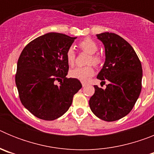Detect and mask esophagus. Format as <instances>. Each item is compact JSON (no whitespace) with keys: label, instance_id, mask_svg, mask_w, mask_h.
<instances>
[{"label":"esophagus","instance_id":"1","mask_svg":"<svg viewBox=\"0 0 154 154\" xmlns=\"http://www.w3.org/2000/svg\"><path fill=\"white\" fill-rule=\"evenodd\" d=\"M82 86H83V87H85V85H87V84L85 83V82H82Z\"/></svg>","mask_w":154,"mask_h":154}]
</instances>
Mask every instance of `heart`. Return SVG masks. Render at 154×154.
<instances>
[{
    "label": "heart",
    "mask_w": 154,
    "mask_h": 154,
    "mask_svg": "<svg viewBox=\"0 0 154 154\" xmlns=\"http://www.w3.org/2000/svg\"><path fill=\"white\" fill-rule=\"evenodd\" d=\"M79 46L82 51L90 54V58L89 59V64L94 65H99L102 62V58L99 55L96 54L99 50L97 44L93 40L90 38H85L79 42ZM66 59L69 65H73L75 60V53L72 48H69L66 52ZM71 77L85 82L94 75V69L92 66L85 67H77L72 69L69 72Z\"/></svg>",
    "instance_id": "obj_1"
}]
</instances>
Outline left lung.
<instances>
[{"label": "left lung", "mask_w": 154, "mask_h": 154, "mask_svg": "<svg viewBox=\"0 0 154 154\" xmlns=\"http://www.w3.org/2000/svg\"><path fill=\"white\" fill-rule=\"evenodd\" d=\"M105 48L104 65L97 79L109 84L105 89L94 85L89 99L92 112L107 122L124 117L133 108L142 89L143 70L137 53L126 40L109 32L96 35Z\"/></svg>", "instance_id": "1"}]
</instances>
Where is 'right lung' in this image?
<instances>
[{"mask_svg":"<svg viewBox=\"0 0 154 154\" xmlns=\"http://www.w3.org/2000/svg\"><path fill=\"white\" fill-rule=\"evenodd\" d=\"M76 38L47 33L31 41L19 57L15 75L19 97L23 106L39 119L54 120L62 116L82 88L79 79L66 78V52Z\"/></svg>","mask_w":154,"mask_h":154,"instance_id":"right-lung-1","label":"right lung"}]
</instances>
